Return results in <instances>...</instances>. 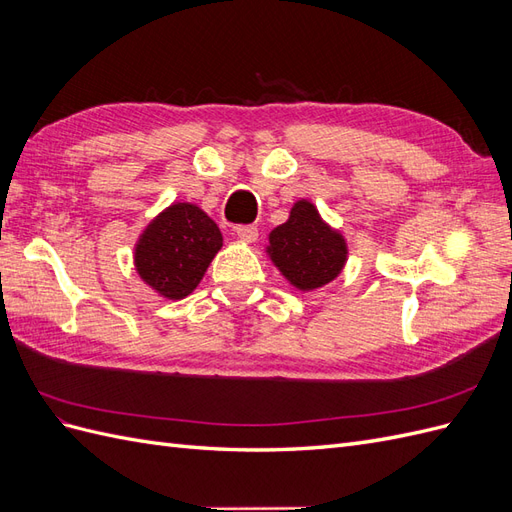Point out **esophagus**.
Here are the masks:
<instances>
[{"mask_svg":"<svg viewBox=\"0 0 512 512\" xmlns=\"http://www.w3.org/2000/svg\"><path fill=\"white\" fill-rule=\"evenodd\" d=\"M235 232L243 243H254L258 239V228L252 224H241L235 228Z\"/></svg>","mask_w":512,"mask_h":512,"instance_id":"esophagus-1","label":"esophagus"}]
</instances>
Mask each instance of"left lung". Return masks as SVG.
<instances>
[{
  "instance_id": "obj_1",
  "label": "left lung",
  "mask_w": 512,
  "mask_h": 512,
  "mask_svg": "<svg viewBox=\"0 0 512 512\" xmlns=\"http://www.w3.org/2000/svg\"><path fill=\"white\" fill-rule=\"evenodd\" d=\"M269 256L286 280L301 290L329 284L346 262V243L320 220L307 200L294 203L286 224L269 235Z\"/></svg>"
}]
</instances>
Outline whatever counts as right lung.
<instances>
[{
    "label": "right lung",
    "mask_w": 512,
    "mask_h": 512,
    "mask_svg": "<svg viewBox=\"0 0 512 512\" xmlns=\"http://www.w3.org/2000/svg\"><path fill=\"white\" fill-rule=\"evenodd\" d=\"M222 247V232L196 205L177 203L138 239L134 262L143 280L166 299H183L203 280Z\"/></svg>",
    "instance_id": "1"
}]
</instances>
